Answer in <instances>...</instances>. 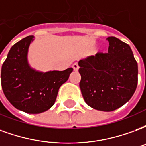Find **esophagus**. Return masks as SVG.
<instances>
[{
  "label": "esophagus",
  "instance_id": "1",
  "mask_svg": "<svg viewBox=\"0 0 146 146\" xmlns=\"http://www.w3.org/2000/svg\"><path fill=\"white\" fill-rule=\"evenodd\" d=\"M73 70H75V71L78 70V69H79V66H78V63H77V62H75V63L73 64Z\"/></svg>",
  "mask_w": 146,
  "mask_h": 146
}]
</instances>
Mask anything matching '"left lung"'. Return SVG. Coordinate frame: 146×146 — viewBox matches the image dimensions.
I'll return each mask as SVG.
<instances>
[{"mask_svg": "<svg viewBox=\"0 0 146 146\" xmlns=\"http://www.w3.org/2000/svg\"><path fill=\"white\" fill-rule=\"evenodd\" d=\"M107 53L98 52L78 62L80 88L89 106L104 112L121 107L138 84V64L130 46L110 36Z\"/></svg>", "mask_w": 146, "mask_h": 146, "instance_id": "1", "label": "left lung"}]
</instances>
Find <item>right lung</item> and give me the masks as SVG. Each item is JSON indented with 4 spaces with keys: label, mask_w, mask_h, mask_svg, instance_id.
<instances>
[{
    "label": "right lung",
    "mask_w": 146,
    "mask_h": 146,
    "mask_svg": "<svg viewBox=\"0 0 146 146\" xmlns=\"http://www.w3.org/2000/svg\"><path fill=\"white\" fill-rule=\"evenodd\" d=\"M33 36L15 44L2 65L1 86L11 104L25 113L38 114L54 105L58 89L69 79L73 68L63 71H36L27 60L28 49Z\"/></svg>",
    "instance_id": "obj_1"
}]
</instances>
